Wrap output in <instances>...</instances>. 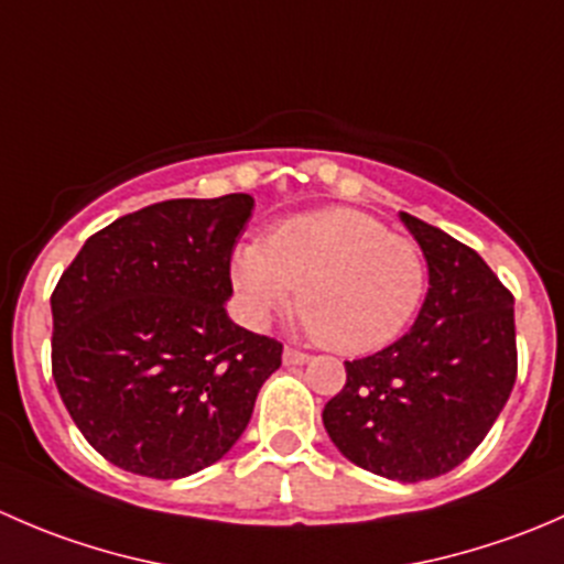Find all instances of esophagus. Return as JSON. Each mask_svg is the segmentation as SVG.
I'll list each match as a JSON object with an SVG mask.
<instances>
[{"label": "esophagus", "instance_id": "obj_1", "mask_svg": "<svg viewBox=\"0 0 564 564\" xmlns=\"http://www.w3.org/2000/svg\"><path fill=\"white\" fill-rule=\"evenodd\" d=\"M308 360H311V355H305V351L292 349V346H286V349H283V362H286V366H305Z\"/></svg>", "mask_w": 564, "mask_h": 564}]
</instances>
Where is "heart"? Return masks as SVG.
Returning <instances> with one entry per match:
<instances>
[{
  "mask_svg": "<svg viewBox=\"0 0 564 564\" xmlns=\"http://www.w3.org/2000/svg\"><path fill=\"white\" fill-rule=\"evenodd\" d=\"M237 292L250 316L297 311L318 344L366 355L392 344L412 324L429 286L425 253L412 237L360 209H322L275 226L267 242L237 250Z\"/></svg>",
  "mask_w": 564,
  "mask_h": 564,
  "instance_id": "1",
  "label": "heart"
}]
</instances>
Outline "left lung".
Listing matches in <instances>:
<instances>
[{"mask_svg": "<svg viewBox=\"0 0 564 564\" xmlns=\"http://www.w3.org/2000/svg\"><path fill=\"white\" fill-rule=\"evenodd\" d=\"M429 261V294L403 338L346 362L324 406L351 464L401 482L456 469L486 440L519 373L513 294L469 246L401 213Z\"/></svg>", "mask_w": 564, "mask_h": 564, "instance_id": "obj_1", "label": "left lung"}]
</instances>
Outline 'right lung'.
<instances>
[{
    "label": "right lung",
    "mask_w": 564,
    "mask_h": 564,
    "mask_svg": "<svg viewBox=\"0 0 564 564\" xmlns=\"http://www.w3.org/2000/svg\"><path fill=\"white\" fill-rule=\"evenodd\" d=\"M253 198H169L95 231L51 294V373L84 440L176 480L231 451L283 344L226 316Z\"/></svg>",
    "instance_id": "right-lung-1"
}]
</instances>
